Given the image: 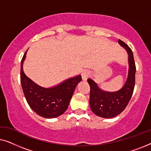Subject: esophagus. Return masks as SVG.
Returning <instances> with one entry per match:
<instances>
[{
  "mask_svg": "<svg viewBox=\"0 0 151 151\" xmlns=\"http://www.w3.org/2000/svg\"><path fill=\"white\" fill-rule=\"evenodd\" d=\"M89 76H90V73L88 71H83L82 73V80L86 81V80L88 79V78L89 77Z\"/></svg>",
  "mask_w": 151,
  "mask_h": 151,
  "instance_id": "esophagus-1",
  "label": "esophagus"
}]
</instances>
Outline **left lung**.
Instances as JSON below:
<instances>
[{
	"instance_id": "8db88e82",
	"label": "left lung",
	"mask_w": 151,
	"mask_h": 151,
	"mask_svg": "<svg viewBox=\"0 0 151 151\" xmlns=\"http://www.w3.org/2000/svg\"><path fill=\"white\" fill-rule=\"evenodd\" d=\"M118 43L127 50L129 55V72L123 87L115 92L105 91L91 78L87 80L91 90V109L96 115L104 118H112L120 114L129 104L135 87L136 67L133 51L123 41L119 40Z\"/></svg>"
}]
</instances>
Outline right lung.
<instances>
[{
  "label": "right lung",
  "mask_w": 151,
  "mask_h": 151,
  "mask_svg": "<svg viewBox=\"0 0 151 151\" xmlns=\"http://www.w3.org/2000/svg\"><path fill=\"white\" fill-rule=\"evenodd\" d=\"M27 51L20 64V83L27 102L30 108L41 117L48 119L58 117L67 109L76 86L81 82V76L69 78L51 88L39 86L23 71L22 66Z\"/></svg>",
  "instance_id": "right-lung-1"
}]
</instances>
